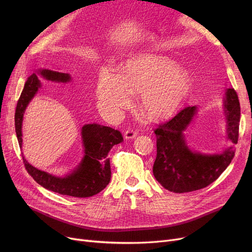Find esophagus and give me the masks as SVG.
<instances>
[{
	"mask_svg": "<svg viewBox=\"0 0 252 252\" xmlns=\"http://www.w3.org/2000/svg\"><path fill=\"white\" fill-rule=\"evenodd\" d=\"M137 136V130H135V129H133V128H129V129H127L126 133H125V137H126V139H133V138H135Z\"/></svg>",
	"mask_w": 252,
	"mask_h": 252,
	"instance_id": "obj_1",
	"label": "esophagus"
}]
</instances>
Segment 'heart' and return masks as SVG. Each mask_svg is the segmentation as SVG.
<instances>
[{
    "mask_svg": "<svg viewBox=\"0 0 252 252\" xmlns=\"http://www.w3.org/2000/svg\"><path fill=\"white\" fill-rule=\"evenodd\" d=\"M191 90L189 74L165 57L148 54L127 62L121 76L103 70L97 97L104 111L114 112L129 103V92L140 94V107L150 119L173 114Z\"/></svg>",
    "mask_w": 252,
    "mask_h": 252,
    "instance_id": "1",
    "label": "heart"
}]
</instances>
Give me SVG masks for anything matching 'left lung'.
Returning a JSON list of instances; mask_svg holds the SVG:
<instances>
[{"label": "left lung", "instance_id": "1", "mask_svg": "<svg viewBox=\"0 0 252 252\" xmlns=\"http://www.w3.org/2000/svg\"><path fill=\"white\" fill-rule=\"evenodd\" d=\"M228 138L237 144L239 138L240 103L234 89H228L224 101ZM196 113L195 106H187L168 122L154 129L157 154L153 175L166 190L175 193L192 192L207 187L228 167L235 151L230 147L216 155L192 152L185 142L184 131Z\"/></svg>", "mask_w": 252, "mask_h": 252}]
</instances>
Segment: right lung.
I'll list each match as a JSON object with an SVG mask.
<instances>
[{
  "mask_svg": "<svg viewBox=\"0 0 252 252\" xmlns=\"http://www.w3.org/2000/svg\"><path fill=\"white\" fill-rule=\"evenodd\" d=\"M38 73L46 79L54 82L66 83L70 79L68 73L57 72L49 69H41ZM41 87V83L35 73L28 77L15 111V130L19 146H22V119L23 113ZM82 138L85 147L84 159L73 173L65 178L52 176L31 165L23 158V163L28 173L33 180L44 188L72 197H91L101 192L110 182L111 169L107 157L110 149L116 144L124 141L122 133L109 126L97 124L85 125L82 128Z\"/></svg>",
  "mask_w": 252,
  "mask_h": 252,
  "instance_id": "right-lung-1",
  "label": "right lung"
}]
</instances>
